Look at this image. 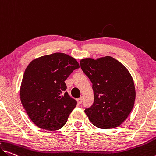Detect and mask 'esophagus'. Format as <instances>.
<instances>
[{"instance_id": "34e87169", "label": "esophagus", "mask_w": 156, "mask_h": 156, "mask_svg": "<svg viewBox=\"0 0 156 156\" xmlns=\"http://www.w3.org/2000/svg\"><path fill=\"white\" fill-rule=\"evenodd\" d=\"M82 100H83V98L82 97H80V98H79L78 99H77V102H78V104H81V102H82Z\"/></svg>"}]
</instances>
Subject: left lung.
Here are the masks:
<instances>
[{"label":"left lung","mask_w":156,"mask_h":156,"mask_svg":"<svg viewBox=\"0 0 156 156\" xmlns=\"http://www.w3.org/2000/svg\"><path fill=\"white\" fill-rule=\"evenodd\" d=\"M80 66L94 93L93 104L84 110L89 121L102 129L119 126L135 104V88L129 71L111 56L81 59Z\"/></svg>","instance_id":"left-lung-1"}]
</instances>
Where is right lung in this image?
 <instances>
[{"label": "right lung", "mask_w": 156, "mask_h": 156, "mask_svg": "<svg viewBox=\"0 0 156 156\" xmlns=\"http://www.w3.org/2000/svg\"><path fill=\"white\" fill-rule=\"evenodd\" d=\"M79 68L75 58L63 53L41 56L27 66L21 81L20 99L35 125L50 131L65 126L77 103L66 92L65 81Z\"/></svg>", "instance_id": "obj_1"}]
</instances>
